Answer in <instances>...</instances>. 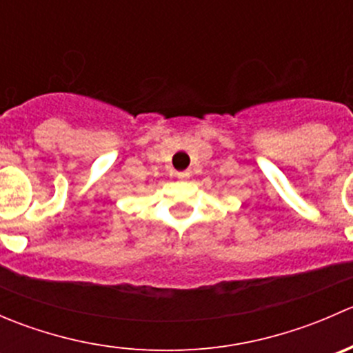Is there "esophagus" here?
Here are the masks:
<instances>
[{
    "label": "esophagus",
    "instance_id": "34e87169",
    "mask_svg": "<svg viewBox=\"0 0 353 353\" xmlns=\"http://www.w3.org/2000/svg\"><path fill=\"white\" fill-rule=\"evenodd\" d=\"M190 177H191L190 172H179V174H177V179H179L181 183H188V181H190Z\"/></svg>",
    "mask_w": 353,
    "mask_h": 353
}]
</instances>
